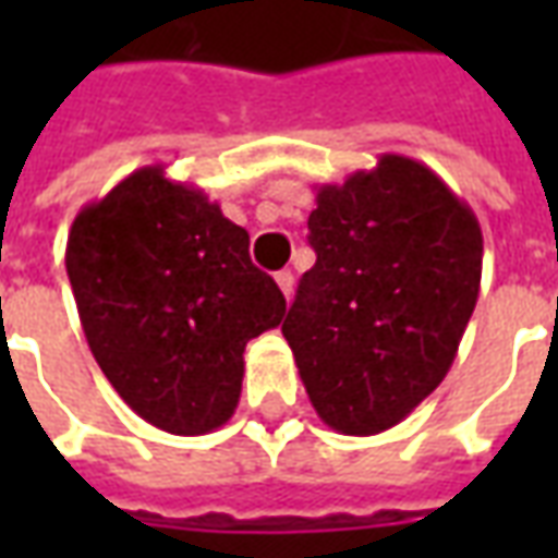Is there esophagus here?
<instances>
[{"mask_svg": "<svg viewBox=\"0 0 558 558\" xmlns=\"http://www.w3.org/2000/svg\"><path fill=\"white\" fill-rule=\"evenodd\" d=\"M275 280H278L280 292H283V295H287V302H290L292 287H295V278H292V271H278V275H275Z\"/></svg>", "mask_w": 558, "mask_h": 558, "instance_id": "obj_1", "label": "esophagus"}]
</instances>
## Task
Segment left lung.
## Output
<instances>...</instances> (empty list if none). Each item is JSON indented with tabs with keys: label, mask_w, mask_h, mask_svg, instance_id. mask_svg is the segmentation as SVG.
Wrapping results in <instances>:
<instances>
[{
	"label": "left lung",
	"mask_w": 558,
	"mask_h": 558,
	"mask_svg": "<svg viewBox=\"0 0 558 558\" xmlns=\"http://www.w3.org/2000/svg\"><path fill=\"white\" fill-rule=\"evenodd\" d=\"M316 263L283 319L319 418L374 436L442 383L475 311L484 239L475 211L421 160L319 184L307 218Z\"/></svg>",
	"instance_id": "obj_1"
}]
</instances>
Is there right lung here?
Listing matches in <instances>:
<instances>
[{
    "label": "right lung",
    "mask_w": 558,
    "mask_h": 558,
    "mask_svg": "<svg viewBox=\"0 0 558 558\" xmlns=\"http://www.w3.org/2000/svg\"><path fill=\"white\" fill-rule=\"evenodd\" d=\"M251 235L160 163L77 211L65 268L95 362L140 418L175 436L223 427L244 347L287 299L251 263Z\"/></svg>",
    "instance_id": "right-lung-1"
}]
</instances>
